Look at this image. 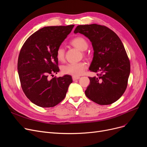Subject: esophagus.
<instances>
[{
    "label": "esophagus",
    "mask_w": 147,
    "mask_h": 147,
    "mask_svg": "<svg viewBox=\"0 0 147 147\" xmlns=\"http://www.w3.org/2000/svg\"><path fill=\"white\" fill-rule=\"evenodd\" d=\"M73 81H75V80H77L80 79V77H78V76H73Z\"/></svg>",
    "instance_id": "esophagus-1"
}]
</instances>
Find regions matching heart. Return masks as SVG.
Wrapping results in <instances>:
<instances>
[{
    "label": "heart",
    "instance_id": "obj_1",
    "mask_svg": "<svg viewBox=\"0 0 147 147\" xmlns=\"http://www.w3.org/2000/svg\"><path fill=\"white\" fill-rule=\"evenodd\" d=\"M70 44L82 51H85L88 48V43L83 37L78 36L70 42ZM85 55V53H84ZM56 58L59 61H63L65 58V50L63 47H59L56 51ZM87 68L85 62H80L78 63L68 64L62 67L61 71L63 73L73 76L82 75Z\"/></svg>",
    "mask_w": 147,
    "mask_h": 147
}]
</instances>
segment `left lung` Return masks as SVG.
Here are the masks:
<instances>
[{"mask_svg": "<svg viewBox=\"0 0 147 147\" xmlns=\"http://www.w3.org/2000/svg\"><path fill=\"white\" fill-rule=\"evenodd\" d=\"M87 37L94 49L89 70L98 77L89 78L86 96L99 105L117 101L125 92L130 71V61L124 46L113 30L96 24L79 25L74 31Z\"/></svg>", "mask_w": 147, "mask_h": 147, "instance_id": "8db88e82", "label": "left lung"}]
</instances>
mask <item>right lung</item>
Segmentation results:
<instances>
[{
	"mask_svg": "<svg viewBox=\"0 0 147 147\" xmlns=\"http://www.w3.org/2000/svg\"><path fill=\"white\" fill-rule=\"evenodd\" d=\"M74 25L45 27L31 35L22 46L18 59V72L22 89L37 106L53 107L66 96L71 76L49 79L59 69L56 51Z\"/></svg>",
	"mask_w": 147,
	"mask_h": 147,
	"instance_id": "add662e5",
	"label": "right lung"
}]
</instances>
